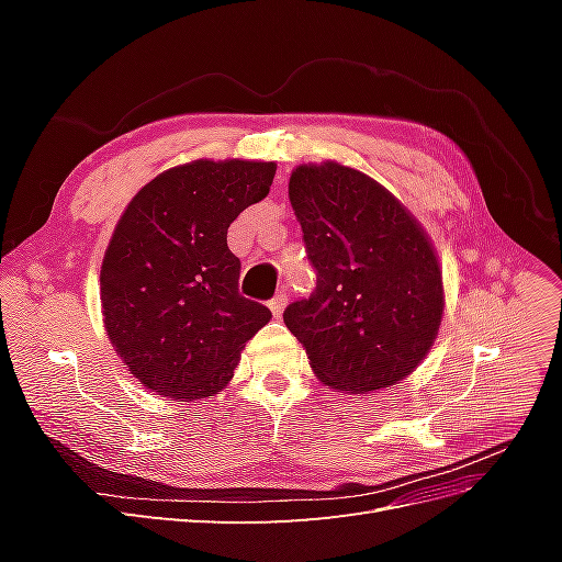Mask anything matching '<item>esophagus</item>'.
Returning a JSON list of instances; mask_svg holds the SVG:
<instances>
[{"label": "esophagus", "instance_id": "esophagus-1", "mask_svg": "<svg viewBox=\"0 0 562 562\" xmlns=\"http://www.w3.org/2000/svg\"><path fill=\"white\" fill-rule=\"evenodd\" d=\"M285 304H288V297L281 293V295H277L274 300L269 302V310H271V314H274L277 318L283 314V310H285Z\"/></svg>", "mask_w": 562, "mask_h": 562}]
</instances>
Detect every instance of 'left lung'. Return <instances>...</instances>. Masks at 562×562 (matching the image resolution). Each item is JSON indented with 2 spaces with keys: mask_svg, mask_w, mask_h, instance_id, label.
<instances>
[{
  "mask_svg": "<svg viewBox=\"0 0 562 562\" xmlns=\"http://www.w3.org/2000/svg\"><path fill=\"white\" fill-rule=\"evenodd\" d=\"M288 196L316 269V291L283 323L316 378L372 394L427 359L446 307L429 234L384 184L337 161L300 164Z\"/></svg>",
  "mask_w": 562,
  "mask_h": 562,
  "instance_id": "8db88e82",
  "label": "left lung"
}]
</instances>
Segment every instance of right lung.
<instances>
[{"label": "right lung", "instance_id": "add662e5", "mask_svg": "<svg viewBox=\"0 0 562 562\" xmlns=\"http://www.w3.org/2000/svg\"><path fill=\"white\" fill-rule=\"evenodd\" d=\"M274 161L196 159L149 180L119 217L100 267L110 342L157 396L201 401L234 378L271 312L239 295L227 229L274 182Z\"/></svg>", "mask_w": 562, "mask_h": 562}]
</instances>
